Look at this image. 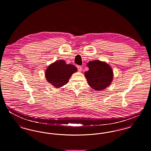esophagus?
Returning a JSON list of instances; mask_svg holds the SVG:
<instances>
[{
    "mask_svg": "<svg viewBox=\"0 0 151 151\" xmlns=\"http://www.w3.org/2000/svg\"><path fill=\"white\" fill-rule=\"evenodd\" d=\"M77 67H78V71H79V72H81L82 71V67H81V66L78 65Z\"/></svg>",
    "mask_w": 151,
    "mask_h": 151,
    "instance_id": "esophagus-1",
    "label": "esophagus"
}]
</instances>
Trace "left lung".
Wrapping results in <instances>:
<instances>
[{
  "label": "left lung",
  "mask_w": 151,
  "mask_h": 151,
  "mask_svg": "<svg viewBox=\"0 0 151 151\" xmlns=\"http://www.w3.org/2000/svg\"><path fill=\"white\" fill-rule=\"evenodd\" d=\"M89 70L84 75L89 86L95 91H103L109 86L113 79V71L110 65L105 62L95 60L87 63Z\"/></svg>",
  "instance_id": "obj_1"
}]
</instances>
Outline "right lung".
<instances>
[{"label": "right lung", "mask_w": 151, "mask_h": 151, "mask_svg": "<svg viewBox=\"0 0 151 151\" xmlns=\"http://www.w3.org/2000/svg\"><path fill=\"white\" fill-rule=\"evenodd\" d=\"M77 71L75 65L67 64L63 60H58L47 67L45 75L47 81L59 88L65 85L72 74Z\"/></svg>", "instance_id": "obj_1"}]
</instances>
